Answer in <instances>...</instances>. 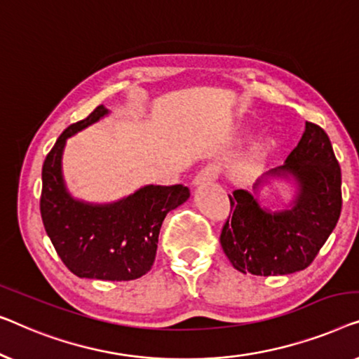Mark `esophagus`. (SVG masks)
<instances>
[{"mask_svg":"<svg viewBox=\"0 0 359 359\" xmlns=\"http://www.w3.org/2000/svg\"><path fill=\"white\" fill-rule=\"evenodd\" d=\"M219 172H221L219 164H216V163L206 164L205 168L200 170L198 175L195 177V184L200 185V184H210V182H215L216 179H218Z\"/></svg>","mask_w":359,"mask_h":359,"instance_id":"34e87169","label":"esophagus"}]
</instances>
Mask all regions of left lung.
<instances>
[{"label":"left lung","instance_id":"1","mask_svg":"<svg viewBox=\"0 0 359 359\" xmlns=\"http://www.w3.org/2000/svg\"><path fill=\"white\" fill-rule=\"evenodd\" d=\"M271 175H291L297 195L290 210L270 213L245 190L229 195L219 242L236 270L257 276L290 275L309 266L335 229L341 211V170L329 136L306 122L304 135Z\"/></svg>","mask_w":359,"mask_h":359}]
</instances>
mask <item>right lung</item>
I'll list each match as a JSON object with an SVG mask.
<instances>
[{"label": "right lung", "mask_w": 359, "mask_h": 359, "mask_svg": "<svg viewBox=\"0 0 359 359\" xmlns=\"http://www.w3.org/2000/svg\"><path fill=\"white\" fill-rule=\"evenodd\" d=\"M107 114L104 105L60 135L42 168L40 215L69 271L79 278L130 281L148 273L165 215L190 196L185 185H148L112 205H88L69 196L62 175L67 138Z\"/></svg>", "instance_id": "add662e5"}]
</instances>
